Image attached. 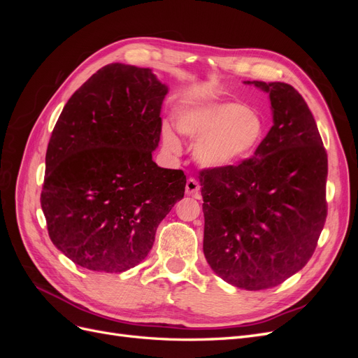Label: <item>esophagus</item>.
<instances>
[{
	"label": "esophagus",
	"mask_w": 358,
	"mask_h": 358,
	"mask_svg": "<svg viewBox=\"0 0 358 358\" xmlns=\"http://www.w3.org/2000/svg\"><path fill=\"white\" fill-rule=\"evenodd\" d=\"M185 192L188 194V196L199 197V196H200V183H199L196 179H194V178H189V179L187 180Z\"/></svg>",
	"instance_id": "1"
}]
</instances>
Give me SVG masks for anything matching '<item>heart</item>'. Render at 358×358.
I'll list each match as a JSON object with an SVG mask.
<instances>
[{
    "label": "heart",
    "instance_id": "obj_1",
    "mask_svg": "<svg viewBox=\"0 0 358 358\" xmlns=\"http://www.w3.org/2000/svg\"><path fill=\"white\" fill-rule=\"evenodd\" d=\"M178 131L197 140L194 161L204 169H227L251 157L262 145L266 125L258 112L237 103H209L188 107L176 117ZM162 142L173 154L180 143L169 127L162 128Z\"/></svg>",
    "mask_w": 358,
    "mask_h": 358
}]
</instances>
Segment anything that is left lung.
I'll return each mask as SVG.
<instances>
[{
    "label": "left lung",
    "instance_id": "obj_1",
    "mask_svg": "<svg viewBox=\"0 0 358 358\" xmlns=\"http://www.w3.org/2000/svg\"><path fill=\"white\" fill-rule=\"evenodd\" d=\"M268 94L273 125L254 157L200 173L203 252L237 288H272L297 273L327 216V154L306 101L284 82L246 80Z\"/></svg>",
    "mask_w": 358,
    "mask_h": 358
}]
</instances>
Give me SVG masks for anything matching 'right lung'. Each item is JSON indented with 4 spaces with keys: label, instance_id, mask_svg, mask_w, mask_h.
Listing matches in <instances>:
<instances>
[{
    "label": "right lung",
    "instance_id": "right-lung-1",
    "mask_svg": "<svg viewBox=\"0 0 358 358\" xmlns=\"http://www.w3.org/2000/svg\"><path fill=\"white\" fill-rule=\"evenodd\" d=\"M167 92L150 69L109 64L62 109L40 200L50 241L78 266L106 273L137 266L183 199V171L152 159Z\"/></svg>",
    "mask_w": 358,
    "mask_h": 358
}]
</instances>
